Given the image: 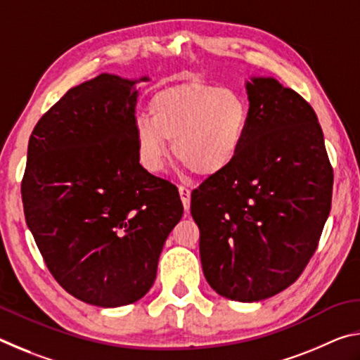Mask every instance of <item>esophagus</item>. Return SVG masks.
Masks as SVG:
<instances>
[{"instance_id":"esophagus-1","label":"esophagus","mask_w":360,"mask_h":360,"mask_svg":"<svg viewBox=\"0 0 360 360\" xmlns=\"http://www.w3.org/2000/svg\"><path fill=\"white\" fill-rule=\"evenodd\" d=\"M179 195H181L182 205H184V210L187 211L191 208V188H187L186 186H179Z\"/></svg>"}]
</instances>
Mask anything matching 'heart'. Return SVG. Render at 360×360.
Returning <instances> with one entry per match:
<instances>
[{
  "label": "heart",
  "instance_id": "1",
  "mask_svg": "<svg viewBox=\"0 0 360 360\" xmlns=\"http://www.w3.org/2000/svg\"><path fill=\"white\" fill-rule=\"evenodd\" d=\"M148 108L150 119L135 120V138L152 173L165 165L172 139L174 157L203 178L230 168L246 144L251 108L236 90L192 79L157 90Z\"/></svg>",
  "mask_w": 360,
  "mask_h": 360
}]
</instances>
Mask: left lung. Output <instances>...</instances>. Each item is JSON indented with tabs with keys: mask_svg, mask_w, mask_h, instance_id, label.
Wrapping results in <instances>:
<instances>
[{
	"mask_svg": "<svg viewBox=\"0 0 360 360\" xmlns=\"http://www.w3.org/2000/svg\"><path fill=\"white\" fill-rule=\"evenodd\" d=\"M251 125L233 165L192 192L206 281L259 302L288 289L318 248L333 169L314 109L273 77L246 82Z\"/></svg>",
	"mask_w": 360,
	"mask_h": 360,
	"instance_id": "8db88e82",
	"label": "left lung"
}]
</instances>
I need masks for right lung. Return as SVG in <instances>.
Here are the masks:
<instances>
[{"mask_svg":"<svg viewBox=\"0 0 360 360\" xmlns=\"http://www.w3.org/2000/svg\"><path fill=\"white\" fill-rule=\"evenodd\" d=\"M139 81L103 72L70 89L36 124L22 179L27 225L49 271L103 308L148 294L184 212L176 186L139 165Z\"/></svg>","mask_w":360,"mask_h":360,"instance_id":"1","label":"right lung"}]
</instances>
